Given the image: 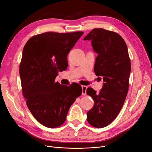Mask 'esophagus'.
<instances>
[{
	"instance_id": "34e87169",
	"label": "esophagus",
	"mask_w": 152,
	"mask_h": 152,
	"mask_svg": "<svg viewBox=\"0 0 152 152\" xmlns=\"http://www.w3.org/2000/svg\"><path fill=\"white\" fill-rule=\"evenodd\" d=\"M81 87H82V89H83L82 94L83 96H86V90H87L88 87L86 86H82Z\"/></svg>"
}]
</instances>
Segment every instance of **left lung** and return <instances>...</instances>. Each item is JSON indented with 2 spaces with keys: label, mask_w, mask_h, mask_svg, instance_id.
I'll use <instances>...</instances> for the list:
<instances>
[{
  "label": "left lung",
  "mask_w": 152,
  "mask_h": 152,
  "mask_svg": "<svg viewBox=\"0 0 152 152\" xmlns=\"http://www.w3.org/2000/svg\"><path fill=\"white\" fill-rule=\"evenodd\" d=\"M84 39L91 40L98 54L94 71L104 82L99 94L91 88L87 89V94L94 101L87 120L92 127L102 128L114 121L123 107L129 86L130 60L124 39L114 31L94 28Z\"/></svg>",
  "instance_id": "8db88e82"
}]
</instances>
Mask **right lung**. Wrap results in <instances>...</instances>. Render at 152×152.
Wrapping results in <instances>:
<instances>
[{"label":"right lung","mask_w":152,"mask_h":152,"mask_svg":"<svg viewBox=\"0 0 152 152\" xmlns=\"http://www.w3.org/2000/svg\"><path fill=\"white\" fill-rule=\"evenodd\" d=\"M83 34L45 32L24 46L19 68L23 96L33 116L47 127L61 126L82 93L79 84L66 86L55 80L59 71L67 68V56Z\"/></svg>","instance_id":"add662e5"}]
</instances>
